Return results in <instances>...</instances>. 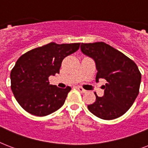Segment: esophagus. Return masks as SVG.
<instances>
[{"mask_svg":"<svg viewBox=\"0 0 148 148\" xmlns=\"http://www.w3.org/2000/svg\"><path fill=\"white\" fill-rule=\"evenodd\" d=\"M77 90H79V91H80V93H86V90H85L84 89H83L82 87H80V86H77Z\"/></svg>","mask_w":148,"mask_h":148,"instance_id":"34e87169","label":"esophagus"}]
</instances>
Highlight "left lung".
Masks as SVG:
<instances>
[{
    "instance_id": "obj_1",
    "label": "left lung",
    "mask_w": 148,
    "mask_h": 148,
    "mask_svg": "<svg viewBox=\"0 0 148 148\" xmlns=\"http://www.w3.org/2000/svg\"><path fill=\"white\" fill-rule=\"evenodd\" d=\"M84 54L96 63V81L106 80L103 86L104 95L87 108L90 112L104 120H112L124 115L132 106L139 93L141 74L138 66L126 55L106 43H82Z\"/></svg>"
}]
</instances>
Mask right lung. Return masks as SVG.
<instances>
[{
	"mask_svg": "<svg viewBox=\"0 0 148 148\" xmlns=\"http://www.w3.org/2000/svg\"><path fill=\"white\" fill-rule=\"evenodd\" d=\"M80 45L50 42L19 58L10 72V87L24 110L34 116H45L64 105L71 88L50 85L49 77L59 74L64 58L77 51Z\"/></svg>",
	"mask_w": 148,
	"mask_h": 148,
	"instance_id": "1",
	"label": "right lung"
}]
</instances>
